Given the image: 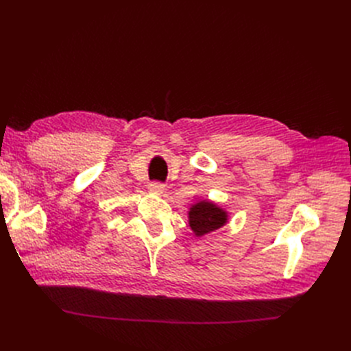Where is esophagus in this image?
<instances>
[{"label":"esophagus","instance_id":"esophagus-1","mask_svg":"<svg viewBox=\"0 0 351 351\" xmlns=\"http://www.w3.org/2000/svg\"><path fill=\"white\" fill-rule=\"evenodd\" d=\"M149 189L152 192L158 193V195H162L165 192V185H163V183H160V182H152L151 185H149Z\"/></svg>","mask_w":351,"mask_h":351}]
</instances>
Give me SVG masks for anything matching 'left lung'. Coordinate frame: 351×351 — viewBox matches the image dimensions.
<instances>
[{
	"instance_id": "obj_1",
	"label": "left lung",
	"mask_w": 351,
	"mask_h": 351,
	"mask_svg": "<svg viewBox=\"0 0 351 351\" xmlns=\"http://www.w3.org/2000/svg\"><path fill=\"white\" fill-rule=\"evenodd\" d=\"M228 222V213L212 202L202 200L189 210V226L196 236H204Z\"/></svg>"
}]
</instances>
